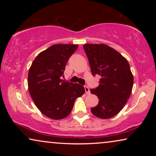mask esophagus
<instances>
[{
    "label": "esophagus",
    "instance_id": "34e87169",
    "mask_svg": "<svg viewBox=\"0 0 156 156\" xmlns=\"http://www.w3.org/2000/svg\"><path fill=\"white\" fill-rule=\"evenodd\" d=\"M84 89H85V92H86L87 94H90V90H89V88L87 86H84Z\"/></svg>",
    "mask_w": 156,
    "mask_h": 156
}]
</instances>
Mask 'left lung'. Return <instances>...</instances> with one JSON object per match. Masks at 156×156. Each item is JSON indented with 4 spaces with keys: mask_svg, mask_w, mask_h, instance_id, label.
<instances>
[{
    "mask_svg": "<svg viewBox=\"0 0 156 156\" xmlns=\"http://www.w3.org/2000/svg\"><path fill=\"white\" fill-rule=\"evenodd\" d=\"M93 76L99 75V86L91 89L99 99L91 108L94 116L109 119L116 115L126 104L133 84V76L126 59L104 44H85L83 46Z\"/></svg>",
    "mask_w": 156,
    "mask_h": 156,
    "instance_id": "obj_1",
    "label": "left lung"
}]
</instances>
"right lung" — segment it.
Masks as SVG:
<instances>
[{
    "mask_svg": "<svg viewBox=\"0 0 156 156\" xmlns=\"http://www.w3.org/2000/svg\"><path fill=\"white\" fill-rule=\"evenodd\" d=\"M77 44H54L40 52L29 69L28 90L35 106L44 115L58 120L71 113L84 87L61 80L69 57Z\"/></svg>",
    "mask_w": 156,
    "mask_h": 156,
    "instance_id": "add662e5",
    "label": "right lung"
}]
</instances>
